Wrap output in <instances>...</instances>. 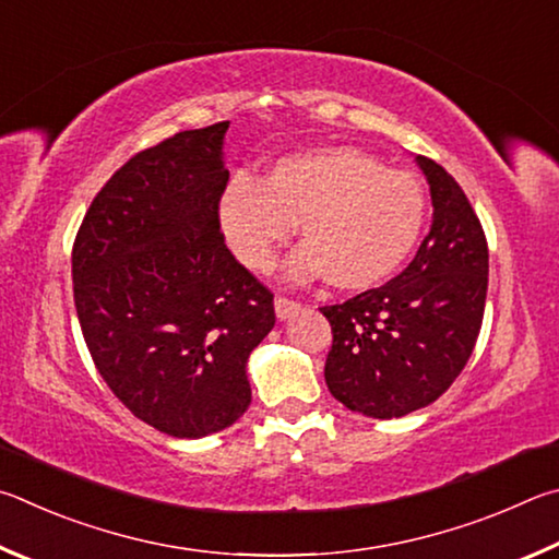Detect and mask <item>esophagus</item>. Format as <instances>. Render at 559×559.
<instances>
[{
	"label": "esophagus",
	"mask_w": 559,
	"mask_h": 559,
	"mask_svg": "<svg viewBox=\"0 0 559 559\" xmlns=\"http://www.w3.org/2000/svg\"><path fill=\"white\" fill-rule=\"evenodd\" d=\"M299 309H301V305H299V301H295V299H287V297L274 299V314H277L280 321L295 317Z\"/></svg>",
	"instance_id": "34e87169"
}]
</instances>
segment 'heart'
Instances as JSON below:
<instances>
[{
	"mask_svg": "<svg viewBox=\"0 0 559 559\" xmlns=\"http://www.w3.org/2000/svg\"><path fill=\"white\" fill-rule=\"evenodd\" d=\"M425 191L413 174L385 169L356 146L297 152L258 186L233 181L218 203L221 230L245 267L267 272L295 225L305 248L289 260L297 282L364 292L403 267L423 235Z\"/></svg>",
	"mask_w": 559,
	"mask_h": 559,
	"instance_id": "heart-1",
	"label": "heart"
}]
</instances>
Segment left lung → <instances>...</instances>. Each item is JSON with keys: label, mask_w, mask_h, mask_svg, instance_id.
<instances>
[{"label": "left lung", "mask_w": 559, "mask_h": 559, "mask_svg": "<svg viewBox=\"0 0 559 559\" xmlns=\"http://www.w3.org/2000/svg\"><path fill=\"white\" fill-rule=\"evenodd\" d=\"M432 195V225L415 260L378 289L321 307L334 331L324 378L338 403L376 419L415 413L462 373L481 331L488 245L452 176L415 156Z\"/></svg>", "instance_id": "8db88e82"}]
</instances>
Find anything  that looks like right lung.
Wrapping results in <instances>:
<instances>
[{
  "label": "right lung",
  "mask_w": 559,
  "mask_h": 559,
  "mask_svg": "<svg viewBox=\"0 0 559 559\" xmlns=\"http://www.w3.org/2000/svg\"><path fill=\"white\" fill-rule=\"evenodd\" d=\"M228 124L134 154L73 245L75 311L97 373L134 417L179 439L221 432L248 409V358L274 326L272 292L221 233Z\"/></svg>",
  "instance_id": "add662e5"
}]
</instances>
